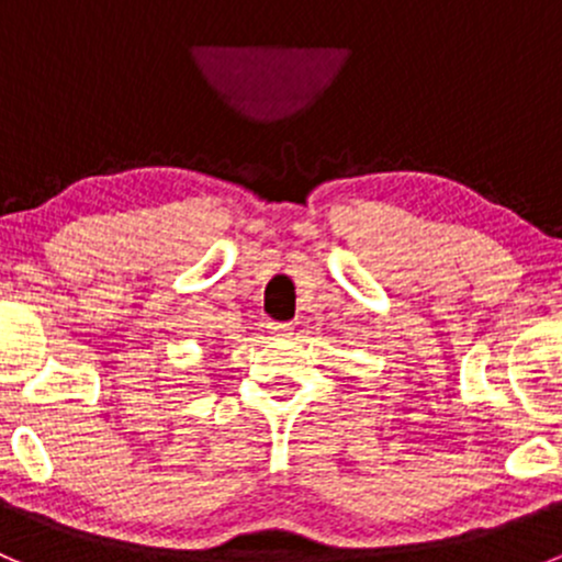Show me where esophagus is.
I'll return each instance as SVG.
<instances>
[{"label": "esophagus", "instance_id": "esophagus-1", "mask_svg": "<svg viewBox=\"0 0 562 562\" xmlns=\"http://www.w3.org/2000/svg\"><path fill=\"white\" fill-rule=\"evenodd\" d=\"M269 331L277 334V337H291V334H293V323H277V321H271V323H269Z\"/></svg>", "mask_w": 562, "mask_h": 562}]
</instances>
